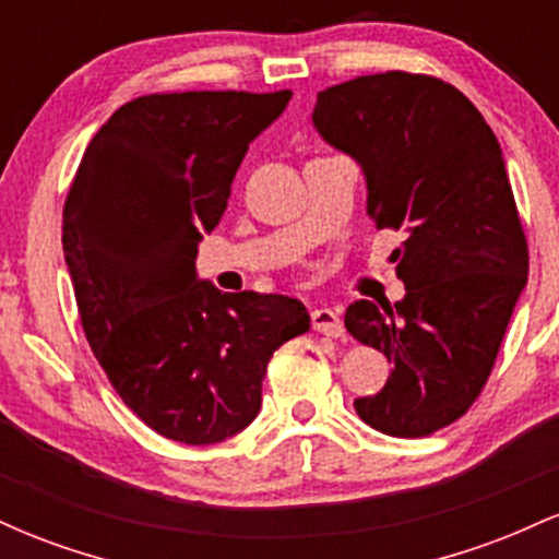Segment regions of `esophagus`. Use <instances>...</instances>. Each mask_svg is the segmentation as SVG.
<instances>
[{
	"label": "esophagus",
	"instance_id": "esophagus-1",
	"mask_svg": "<svg viewBox=\"0 0 559 559\" xmlns=\"http://www.w3.org/2000/svg\"><path fill=\"white\" fill-rule=\"evenodd\" d=\"M312 329L325 333V336H344L342 316L333 307H318V310H312Z\"/></svg>",
	"mask_w": 559,
	"mask_h": 559
}]
</instances>
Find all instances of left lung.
Here are the masks:
<instances>
[{
  "instance_id": "1",
  "label": "left lung",
  "mask_w": 559,
  "mask_h": 559,
  "mask_svg": "<svg viewBox=\"0 0 559 559\" xmlns=\"http://www.w3.org/2000/svg\"><path fill=\"white\" fill-rule=\"evenodd\" d=\"M312 126L362 168L370 221L404 236L389 258L404 297L346 307V331L394 365L355 409L381 433L428 436L476 402L528 284L502 146L463 92L402 70L320 92Z\"/></svg>"
}]
</instances>
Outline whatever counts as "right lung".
<instances>
[{"label": "right lung", "mask_w": 559, "mask_h": 559, "mask_svg": "<svg viewBox=\"0 0 559 559\" xmlns=\"http://www.w3.org/2000/svg\"><path fill=\"white\" fill-rule=\"evenodd\" d=\"M292 92H183L128 102L70 186L62 249L83 331L152 431L217 444L260 413L273 352L310 329L299 299L199 281V241L228 207L249 144Z\"/></svg>", "instance_id": "add662e5"}]
</instances>
